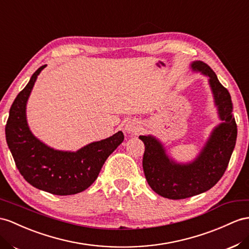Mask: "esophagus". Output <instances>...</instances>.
Segmentation results:
<instances>
[{
  "label": "esophagus",
  "instance_id": "34e87169",
  "mask_svg": "<svg viewBox=\"0 0 249 249\" xmlns=\"http://www.w3.org/2000/svg\"><path fill=\"white\" fill-rule=\"evenodd\" d=\"M124 130L127 133H131V135H137V133L140 131V125L135 120H130L127 122L124 126Z\"/></svg>",
  "mask_w": 249,
  "mask_h": 249
}]
</instances>
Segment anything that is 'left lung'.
Masks as SVG:
<instances>
[{"mask_svg":"<svg viewBox=\"0 0 249 249\" xmlns=\"http://www.w3.org/2000/svg\"><path fill=\"white\" fill-rule=\"evenodd\" d=\"M195 71L209 78V85L223 122L215 127L195 161L179 164L168 158L161 142L152 136H140L145 145L143 170L151 189L164 197L181 200L205 193L224 175L237 141L231 97L207 64L196 61Z\"/></svg>","mask_w":249,"mask_h":249,"instance_id":"left-lung-1","label":"left lung"}]
</instances>
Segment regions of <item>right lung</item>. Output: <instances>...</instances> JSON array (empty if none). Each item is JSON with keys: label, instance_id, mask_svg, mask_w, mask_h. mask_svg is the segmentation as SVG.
Instances as JSON below:
<instances>
[{"label": "right lung", "instance_id": "obj_1", "mask_svg": "<svg viewBox=\"0 0 249 249\" xmlns=\"http://www.w3.org/2000/svg\"><path fill=\"white\" fill-rule=\"evenodd\" d=\"M45 67L36 70L12 103L5 127L6 141L18 171L30 185L56 196L75 195L95 181L124 135L118 131L75 152L54 150L37 140L27 124L26 104L37 75Z\"/></svg>", "mask_w": 249, "mask_h": 249}]
</instances>
